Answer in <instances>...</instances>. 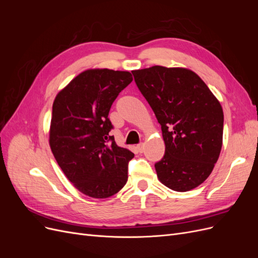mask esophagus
<instances>
[{"instance_id": "34e87169", "label": "esophagus", "mask_w": 258, "mask_h": 258, "mask_svg": "<svg viewBox=\"0 0 258 258\" xmlns=\"http://www.w3.org/2000/svg\"><path fill=\"white\" fill-rule=\"evenodd\" d=\"M137 148H138V151H139L140 153H143V151H144V144H143V143L138 144V145H137Z\"/></svg>"}]
</instances>
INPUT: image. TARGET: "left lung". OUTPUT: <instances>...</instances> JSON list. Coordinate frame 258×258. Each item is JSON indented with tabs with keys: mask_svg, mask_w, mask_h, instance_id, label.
<instances>
[{
	"mask_svg": "<svg viewBox=\"0 0 258 258\" xmlns=\"http://www.w3.org/2000/svg\"><path fill=\"white\" fill-rule=\"evenodd\" d=\"M132 74L161 126L166 151L155 163L159 181L175 191L199 186L212 172L222 150L220 102L190 70L155 66Z\"/></svg>",
	"mask_w": 258,
	"mask_h": 258,
	"instance_id": "8db88e82",
	"label": "left lung"
}]
</instances>
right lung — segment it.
Listing matches in <instances>:
<instances>
[{
  "mask_svg": "<svg viewBox=\"0 0 258 258\" xmlns=\"http://www.w3.org/2000/svg\"><path fill=\"white\" fill-rule=\"evenodd\" d=\"M132 75L108 69L77 75L54 99L49 131L51 152L69 181L81 192L104 199L128 179L135 154L117 146L108 112Z\"/></svg>",
  "mask_w": 258,
  "mask_h": 258,
  "instance_id": "1",
  "label": "right lung"
}]
</instances>
